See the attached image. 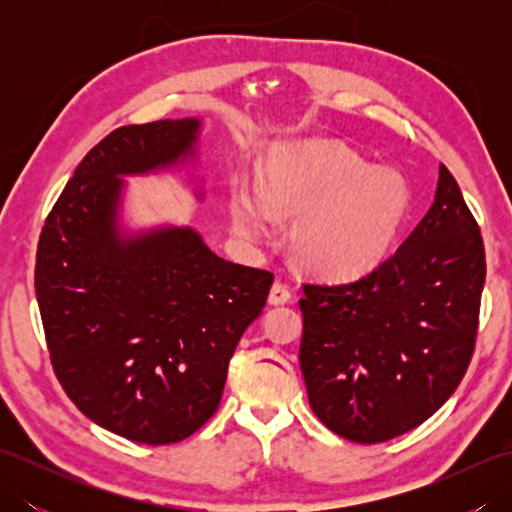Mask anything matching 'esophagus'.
<instances>
[{"instance_id":"1","label":"esophagus","mask_w":512,"mask_h":512,"mask_svg":"<svg viewBox=\"0 0 512 512\" xmlns=\"http://www.w3.org/2000/svg\"><path fill=\"white\" fill-rule=\"evenodd\" d=\"M292 299V292L286 284H281V281H275L273 288H270V295H268V303L270 306H284Z\"/></svg>"}]
</instances>
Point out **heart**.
I'll return each instance as SVG.
<instances>
[{
  "label": "heart",
  "instance_id": "obj_1",
  "mask_svg": "<svg viewBox=\"0 0 512 512\" xmlns=\"http://www.w3.org/2000/svg\"><path fill=\"white\" fill-rule=\"evenodd\" d=\"M411 211L405 178L341 147H284L268 160L262 189L237 184L231 226L239 242L264 246L275 217H292L290 250L328 281L361 279L385 264Z\"/></svg>",
  "mask_w": 512,
  "mask_h": 512
}]
</instances>
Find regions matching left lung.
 <instances>
[{"label":"left lung","instance_id":"obj_1","mask_svg":"<svg viewBox=\"0 0 512 512\" xmlns=\"http://www.w3.org/2000/svg\"><path fill=\"white\" fill-rule=\"evenodd\" d=\"M484 279L480 226L440 165L436 200L394 257L354 284L303 286L299 363L317 418L358 444L431 418L471 363Z\"/></svg>","mask_w":512,"mask_h":512}]
</instances>
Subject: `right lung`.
I'll return each instance as SVG.
<instances>
[{
	"label": "right lung",
	"instance_id": "obj_1",
	"mask_svg": "<svg viewBox=\"0 0 512 512\" xmlns=\"http://www.w3.org/2000/svg\"><path fill=\"white\" fill-rule=\"evenodd\" d=\"M200 129V118L118 127L81 160L39 237L54 374L92 422L140 444L180 442L213 416L273 286V273L217 257L191 226L123 224L125 178L193 167Z\"/></svg>",
	"mask_w": 512,
	"mask_h": 512
}]
</instances>
